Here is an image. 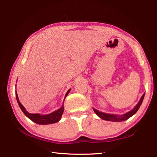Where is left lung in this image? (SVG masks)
Instances as JSON below:
<instances>
[{
  "mask_svg": "<svg viewBox=\"0 0 157 157\" xmlns=\"http://www.w3.org/2000/svg\"><path fill=\"white\" fill-rule=\"evenodd\" d=\"M144 95L145 93L142 95L140 101L137 105H136L135 107L133 109L132 111H130L128 113H125V114H123L121 115H113V114H109V113H102L98 111V110L95 109L94 108H92L95 113L100 118H101L102 119L106 120V121H113V122H119V121H125V120L128 119L129 118L131 117L132 116L134 115L135 113L138 111V110L139 109L140 106H141L143 99L144 98Z\"/></svg>",
  "mask_w": 157,
  "mask_h": 157,
  "instance_id": "obj_1",
  "label": "left lung"
}]
</instances>
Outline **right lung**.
<instances>
[{"label": "right lung", "mask_w": 157, "mask_h": 157, "mask_svg": "<svg viewBox=\"0 0 157 157\" xmlns=\"http://www.w3.org/2000/svg\"><path fill=\"white\" fill-rule=\"evenodd\" d=\"M69 89V90L67 92L65 96V98H64V101L65 98L67 97V96L68 95L69 92L70 91ZM15 95H16V98H17V101L18 105L19 106L20 109H21V111H23V113H24L26 117H28L31 119L32 121H34V123H37V124L39 125H47V124H52V123H55L58 122L60 119L61 118V116L63 113V111H64V106H63V104L62 105V106L60 109H59L58 110H56V111L52 112L51 113H50V114L48 115H42L40 114H38V113H35V114H32V113H28L27 111H26V109H25L24 106H23L21 104V102H19V100L18 98V96H17V93H15Z\"/></svg>", "instance_id": "1"}]
</instances>
